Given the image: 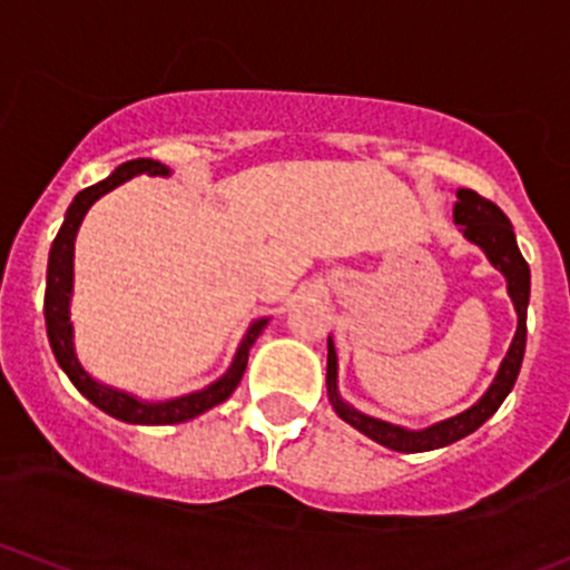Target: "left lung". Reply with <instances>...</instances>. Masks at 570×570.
<instances>
[{"mask_svg":"<svg viewBox=\"0 0 570 570\" xmlns=\"http://www.w3.org/2000/svg\"><path fill=\"white\" fill-rule=\"evenodd\" d=\"M453 224L459 226L466 243L478 245L487 254L491 267L500 269L505 275V289L511 297L513 311H517V333H513L511 346H508L505 357H502L500 368H497L491 385L483 391L475 404L456 415L445 417V421L431 423L426 429H406L399 423L382 421V417L365 415V412L352 406L344 395L338 393V355H335V344L327 335V399H331L335 415L352 429H357L368 440L380 442V445L391 448L399 453H426L436 448L453 445V442L464 440L475 429L500 410L505 395L513 391L519 368L524 361V344H527V303H530V267H527L522 250L517 245V235L508 220V215L500 207L491 205L489 199L478 196L475 190L459 188L456 205H453Z\"/></svg>","mask_w":570,"mask_h":570,"instance_id":"left-lung-1","label":"left lung"}]
</instances>
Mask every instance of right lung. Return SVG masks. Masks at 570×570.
Here are the masks:
<instances>
[{
	"instance_id": "add662e5",
	"label": "right lung",
	"mask_w": 570,
	"mask_h": 570,
	"mask_svg": "<svg viewBox=\"0 0 570 570\" xmlns=\"http://www.w3.org/2000/svg\"><path fill=\"white\" fill-rule=\"evenodd\" d=\"M139 175H160L169 177L171 169L164 166L160 160H128V164L117 166L109 177L100 179V183L89 185L76 194V199L70 202L68 213H65L62 226H59L57 237L51 243V254H48V269H46V333L48 344H51L53 357H57L59 368L68 374V380L73 382L76 391L83 399L92 401L98 410H104L106 415L117 417L122 423H134V426H171V423H185L190 417H199L202 412L213 410V406L224 404L232 393L237 391L239 380L245 374V365H248V352L254 346V341L259 338L262 331L267 327L269 316H259L248 325L243 338H239L235 357H232L229 368L218 376L209 385L199 387L194 393L175 395V399H160V401H147L141 395L122 391V387L106 385V382L95 380L87 368H83L79 352H76V327L70 322V301H73V259H76V235H79V226L83 215L89 213V207L106 196L109 190L119 188L128 179Z\"/></svg>"
}]
</instances>
